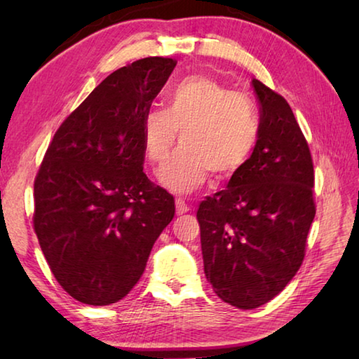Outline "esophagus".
<instances>
[{"instance_id":"34e87169","label":"esophagus","mask_w":359,"mask_h":359,"mask_svg":"<svg viewBox=\"0 0 359 359\" xmlns=\"http://www.w3.org/2000/svg\"><path fill=\"white\" fill-rule=\"evenodd\" d=\"M189 211V207H188V203L184 201V199H175V215L177 216H182V215H185V212H188Z\"/></svg>"}]
</instances>
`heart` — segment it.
Listing matches in <instances>:
<instances>
[{"label": "heart", "instance_id": "heart-1", "mask_svg": "<svg viewBox=\"0 0 359 359\" xmlns=\"http://www.w3.org/2000/svg\"><path fill=\"white\" fill-rule=\"evenodd\" d=\"M179 133L182 147L158 171V182L170 191L187 194L210 172L225 179L241 170L257 140V114L248 98L194 75L170 89L166 108L144 112L142 140L151 163L165 162Z\"/></svg>", "mask_w": 359, "mask_h": 359}]
</instances>
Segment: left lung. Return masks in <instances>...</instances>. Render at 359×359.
<instances>
[{
    "instance_id": "obj_1",
    "label": "left lung",
    "mask_w": 359,
    "mask_h": 359,
    "mask_svg": "<svg viewBox=\"0 0 359 359\" xmlns=\"http://www.w3.org/2000/svg\"><path fill=\"white\" fill-rule=\"evenodd\" d=\"M251 86L261 106L253 152L197 210L205 276L242 310L264 306L293 279L316 212L313 163L292 108L259 80Z\"/></svg>"
}]
</instances>
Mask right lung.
<instances>
[{
	"mask_svg": "<svg viewBox=\"0 0 359 359\" xmlns=\"http://www.w3.org/2000/svg\"><path fill=\"white\" fill-rule=\"evenodd\" d=\"M175 62L149 57L106 77L58 128L34 185V228L50 271L88 306L139 282L174 197L143 172L142 120Z\"/></svg>",
	"mask_w": 359,
	"mask_h": 359,
	"instance_id": "1",
	"label": "right lung"
}]
</instances>
